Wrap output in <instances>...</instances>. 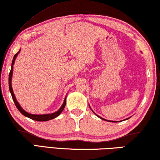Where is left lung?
I'll use <instances>...</instances> for the list:
<instances>
[{"label":"left lung","mask_w":160,"mask_h":160,"mask_svg":"<svg viewBox=\"0 0 160 160\" xmlns=\"http://www.w3.org/2000/svg\"><path fill=\"white\" fill-rule=\"evenodd\" d=\"M92 112H93V111H92ZM95 114H96V113H95ZM97 115V114H96ZM98 116V117H99V116ZM100 118H102V119H103V120H105V119H104V118H101V117H99ZM105 121H107V120H105ZM111 122H116V121H111Z\"/></svg>","instance_id":"obj_1"}]
</instances>
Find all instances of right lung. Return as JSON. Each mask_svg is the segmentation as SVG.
Returning <instances> with one entry per match:
<instances>
[{
    "label": "right lung",
    "mask_w": 160,
    "mask_h": 160,
    "mask_svg": "<svg viewBox=\"0 0 160 160\" xmlns=\"http://www.w3.org/2000/svg\"><path fill=\"white\" fill-rule=\"evenodd\" d=\"M20 52V51H18V52L15 54L14 57H13L12 59V66H11V70H10V73H9V89H10V93H11V95L12 97V99L13 101L15 102V104L16 107L18 108V109L20 111V112L22 113V114L27 116V117H28L29 118L32 119V120H34V121H47L48 120H51V119H53L54 118L57 117L58 115H60V113L63 112V110L64 109L65 106H66V98H65L64 100V102L63 105H62L60 109H58V111L57 112H56L55 113H50V114H43V115H36V114H31V113H29L28 112H26L25 110H24L22 108L20 104H19V103L17 102V100L15 99V94L13 93V91H12V85H11V79H12V70H13V64L15 63V58L17 57L18 54Z\"/></svg>",
    "instance_id": "1"
}]
</instances>
